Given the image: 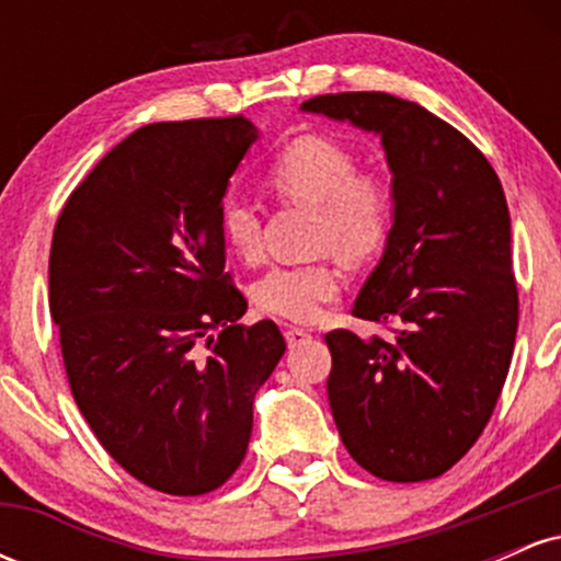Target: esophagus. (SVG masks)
Segmentation results:
<instances>
[{
  "label": "esophagus",
  "instance_id": "1",
  "mask_svg": "<svg viewBox=\"0 0 561 561\" xmlns=\"http://www.w3.org/2000/svg\"><path fill=\"white\" fill-rule=\"evenodd\" d=\"M285 340H287L289 347H298V345L308 343V340H311V332L300 330V327H287V330H285Z\"/></svg>",
  "mask_w": 561,
  "mask_h": 561
}]
</instances>
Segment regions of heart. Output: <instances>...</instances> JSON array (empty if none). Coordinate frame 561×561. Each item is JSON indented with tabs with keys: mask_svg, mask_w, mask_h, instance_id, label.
Here are the masks:
<instances>
[{
	"mask_svg": "<svg viewBox=\"0 0 561 561\" xmlns=\"http://www.w3.org/2000/svg\"><path fill=\"white\" fill-rule=\"evenodd\" d=\"M268 186L285 203L317 208L313 242L334 250L345 261H364L388 237L392 218L390 186L377 176L358 173V163L337 141L302 137L268 165ZM221 231L229 248L244 261L263 250L261 208L253 197L227 195L221 203ZM343 279L332 261L302 266H276L255 287L261 308L289 321L311 324L327 302L340 295Z\"/></svg>",
	"mask_w": 561,
	"mask_h": 561,
	"instance_id": "b5f03b06",
	"label": "heart"
}]
</instances>
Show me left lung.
Segmentation results:
<instances>
[{
	"label": "left lung",
	"mask_w": 561,
	"mask_h": 561,
	"mask_svg": "<svg viewBox=\"0 0 561 561\" xmlns=\"http://www.w3.org/2000/svg\"><path fill=\"white\" fill-rule=\"evenodd\" d=\"M302 113L377 134L392 227L353 317L396 337L327 334L334 424L375 478L433 480L474 446L512 364L517 285L504 190L465 134L385 92L324 94Z\"/></svg>",
	"instance_id": "1"
}]
</instances>
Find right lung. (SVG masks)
I'll use <instances>...</instances> for the list:
<instances>
[{
	"mask_svg": "<svg viewBox=\"0 0 561 561\" xmlns=\"http://www.w3.org/2000/svg\"><path fill=\"white\" fill-rule=\"evenodd\" d=\"M259 128L150 124L68 197L49 253V311L83 420L145 485L199 495L242 465L255 392L285 353L274 321L237 324L221 203Z\"/></svg>",
	"mask_w": 561,
	"mask_h": 561,
	"instance_id": "1",
	"label": "right lung"
}]
</instances>
